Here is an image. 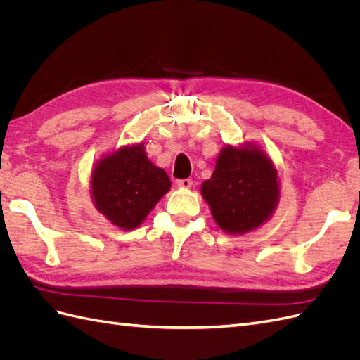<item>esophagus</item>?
I'll return each instance as SVG.
<instances>
[{"label": "esophagus", "mask_w": 360, "mask_h": 360, "mask_svg": "<svg viewBox=\"0 0 360 360\" xmlns=\"http://www.w3.org/2000/svg\"><path fill=\"white\" fill-rule=\"evenodd\" d=\"M179 188H183V189H189L192 186V180L191 179H180L176 181Z\"/></svg>", "instance_id": "34e87169"}]
</instances>
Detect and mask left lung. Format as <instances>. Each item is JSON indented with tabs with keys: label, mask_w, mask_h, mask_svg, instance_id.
<instances>
[{
	"label": "left lung",
	"mask_w": 360,
	"mask_h": 360,
	"mask_svg": "<svg viewBox=\"0 0 360 360\" xmlns=\"http://www.w3.org/2000/svg\"><path fill=\"white\" fill-rule=\"evenodd\" d=\"M214 222L228 234H245L263 225L279 201L278 172L263 150L226 146L216 168L201 184Z\"/></svg>",
	"instance_id": "8db88e82"
}]
</instances>
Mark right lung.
Here are the masks:
<instances>
[{
    "mask_svg": "<svg viewBox=\"0 0 360 360\" xmlns=\"http://www.w3.org/2000/svg\"><path fill=\"white\" fill-rule=\"evenodd\" d=\"M169 188L167 172L148 160L144 144L108 155L91 174L96 209L122 230L136 228Z\"/></svg>",
    "mask_w": 360,
    "mask_h": 360,
    "instance_id": "right-lung-1",
    "label": "right lung"
}]
</instances>
